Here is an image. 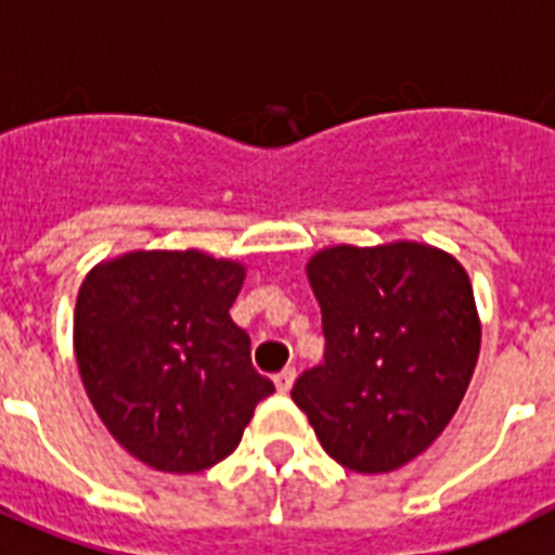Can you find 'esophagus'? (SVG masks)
I'll use <instances>...</instances> for the list:
<instances>
[{
  "label": "esophagus",
  "instance_id": "34e87169",
  "mask_svg": "<svg viewBox=\"0 0 555 555\" xmlns=\"http://www.w3.org/2000/svg\"><path fill=\"white\" fill-rule=\"evenodd\" d=\"M293 380H296V370H293V366H285V370L276 372V375H273V384H276V389H279V392H282V395L291 392Z\"/></svg>",
  "mask_w": 555,
  "mask_h": 555
}]
</instances>
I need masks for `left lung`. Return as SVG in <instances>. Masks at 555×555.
Returning <instances> with one entry per match:
<instances>
[{
	"label": "left lung",
	"mask_w": 555,
	"mask_h": 555,
	"mask_svg": "<svg viewBox=\"0 0 555 555\" xmlns=\"http://www.w3.org/2000/svg\"><path fill=\"white\" fill-rule=\"evenodd\" d=\"M324 361L293 384L321 446L344 468L384 474L435 443L479 356L468 273L443 250L392 242L315 254Z\"/></svg>",
	"instance_id": "left-lung-1"
}]
</instances>
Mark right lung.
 <instances>
[{"label": "right lung", "mask_w": 555, "mask_h": 555, "mask_svg": "<svg viewBox=\"0 0 555 555\" xmlns=\"http://www.w3.org/2000/svg\"><path fill=\"white\" fill-rule=\"evenodd\" d=\"M245 270L199 250H138L98 264L76 301V361L98 417L157 472L225 460L276 386L231 319Z\"/></svg>", "instance_id": "add662e5"}]
</instances>
